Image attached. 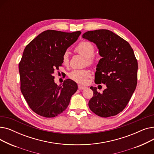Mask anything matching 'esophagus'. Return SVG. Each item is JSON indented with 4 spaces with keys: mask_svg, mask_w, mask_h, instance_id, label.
I'll list each match as a JSON object with an SVG mask.
<instances>
[{
    "mask_svg": "<svg viewBox=\"0 0 154 154\" xmlns=\"http://www.w3.org/2000/svg\"><path fill=\"white\" fill-rule=\"evenodd\" d=\"M78 88L79 90H84L85 88H86V87L81 85H78Z\"/></svg>",
    "mask_w": 154,
    "mask_h": 154,
    "instance_id": "1",
    "label": "esophagus"
}]
</instances>
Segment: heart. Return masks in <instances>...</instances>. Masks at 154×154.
Instances as JSON below:
<instances>
[{
    "label": "heart",
    "mask_w": 154,
    "mask_h": 154,
    "mask_svg": "<svg viewBox=\"0 0 154 154\" xmlns=\"http://www.w3.org/2000/svg\"><path fill=\"white\" fill-rule=\"evenodd\" d=\"M74 51L76 53L82 55L85 57V64L88 66L94 65L97 59L94 55L95 48L94 44L88 41H81L75 47ZM62 61L65 66H68L69 63V55L67 52H65L62 56ZM91 75L90 71L87 69L74 70L69 74V77L79 84H84Z\"/></svg>",
    "instance_id": "b5f03b06"
}]
</instances>
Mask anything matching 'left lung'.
<instances>
[{
  "mask_svg": "<svg viewBox=\"0 0 154 154\" xmlns=\"http://www.w3.org/2000/svg\"><path fill=\"white\" fill-rule=\"evenodd\" d=\"M82 37L99 48L102 58L97 66L95 82L106 86L102 93L90 87L94 95L88 107L102 117L116 116L125 108L137 86L138 63L134 51L126 40L109 30L88 31Z\"/></svg>",
  "mask_w": 154,
  "mask_h": 154,
  "instance_id": "obj_1",
  "label": "left lung"
}]
</instances>
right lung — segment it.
I'll use <instances>...</instances> for the list:
<instances>
[{
    "mask_svg": "<svg viewBox=\"0 0 154 154\" xmlns=\"http://www.w3.org/2000/svg\"><path fill=\"white\" fill-rule=\"evenodd\" d=\"M81 34L47 30L26 47L19 63L20 91L29 107L46 118L59 116L66 110L77 90L70 79L62 86L54 82V71L62 66V56Z\"/></svg>",
    "mask_w": 154,
    "mask_h": 154,
    "instance_id": "right-lung-1",
    "label": "right lung"
}]
</instances>
